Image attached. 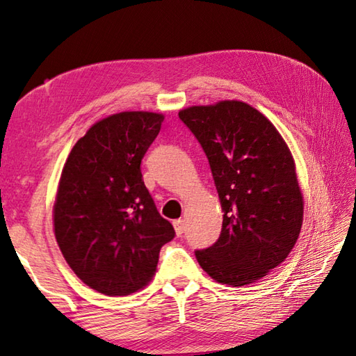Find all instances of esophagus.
Segmentation results:
<instances>
[{"mask_svg":"<svg viewBox=\"0 0 356 356\" xmlns=\"http://www.w3.org/2000/svg\"><path fill=\"white\" fill-rule=\"evenodd\" d=\"M172 225H174V230H176V234L180 236L184 234V229H185V222H184V219H176V221L172 222Z\"/></svg>","mask_w":356,"mask_h":356,"instance_id":"esophagus-1","label":"esophagus"}]
</instances>
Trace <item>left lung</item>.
<instances>
[{"label":"left lung","instance_id":"left-lung-1","mask_svg":"<svg viewBox=\"0 0 356 356\" xmlns=\"http://www.w3.org/2000/svg\"><path fill=\"white\" fill-rule=\"evenodd\" d=\"M179 118L202 146L222 207V230L196 250L207 274L244 286L286 260L299 238L303 197L285 140L266 116L241 101L193 106Z\"/></svg>","mask_w":356,"mask_h":356}]
</instances>
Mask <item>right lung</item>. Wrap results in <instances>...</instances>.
<instances>
[{"instance_id":"obj_1","label":"right lung","mask_w":356,"mask_h":356,"mask_svg":"<svg viewBox=\"0 0 356 356\" xmlns=\"http://www.w3.org/2000/svg\"><path fill=\"white\" fill-rule=\"evenodd\" d=\"M165 116L121 112L77 140L63 165L54 202V235L70 268L106 296H127L156 274L161 245L171 241L141 176V160Z\"/></svg>"}]
</instances>
